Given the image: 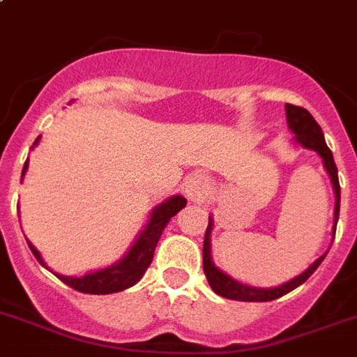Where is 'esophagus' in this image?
Instances as JSON below:
<instances>
[{"label":"esophagus","instance_id":"1","mask_svg":"<svg viewBox=\"0 0 357 357\" xmlns=\"http://www.w3.org/2000/svg\"><path fill=\"white\" fill-rule=\"evenodd\" d=\"M184 190L190 200H193V202H204L208 195H210L211 184L208 181V176H204L202 173H195V175H191L185 181Z\"/></svg>","mask_w":357,"mask_h":357}]
</instances>
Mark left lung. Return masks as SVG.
Wrapping results in <instances>:
<instances>
[{
	"label": "left lung",
	"instance_id": "left-lung-1",
	"mask_svg": "<svg viewBox=\"0 0 357 357\" xmlns=\"http://www.w3.org/2000/svg\"><path fill=\"white\" fill-rule=\"evenodd\" d=\"M287 122L290 131L296 135L294 140L297 144H301L306 149H314L323 160V166H325L326 173L331 176L332 188H334L335 193V208H334V234H335V225H337V219H340V200H341V191H340V178H337V167H335L334 157H332V151L328 149L325 142V137H323V131H321L319 123L314 120L306 109L299 107V105L287 104ZM211 229H213V220L210 219V225L206 228L204 235V246H202V263H204V273L206 279L210 282L211 290L217 294V296H222L226 299H234V301H273V299H279L284 294L291 291L294 288L301 287L306 279L310 278L312 273L316 272L317 266L323 263V259L326 257L321 255L319 259H316L310 266L306 268L301 275H297L291 281L284 282L281 287L275 288H257L250 287V284H243V282L235 281L225 273L222 270L213 264V259H211Z\"/></svg>",
	"mask_w": 357,
	"mask_h": 357
}]
</instances>
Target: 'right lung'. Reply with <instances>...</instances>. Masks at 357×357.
Here are the masks:
<instances>
[{
  "label": "right lung",
  "mask_w": 357,
  "mask_h": 357,
  "mask_svg": "<svg viewBox=\"0 0 357 357\" xmlns=\"http://www.w3.org/2000/svg\"><path fill=\"white\" fill-rule=\"evenodd\" d=\"M40 138L41 137H38L34 140V146L40 142ZM26 167H29V162H25V166H23L22 181ZM185 202L188 200L184 197L175 195L172 199L160 202L158 206H155L151 211V217L147 220L146 228L140 231L135 244L123 255V259L116 261L111 266L102 268L98 272L85 273L82 278H69V275H60V273H54V275L61 282H66L67 287L75 288V290L82 291V294H94V296H100V294L105 296V294H114V291H122L126 288H131L132 284H137L142 279V275L146 273L149 264H151L153 253H155V248H157V243L158 238H160L162 231L167 226V222L172 220V217H175L184 208ZM29 248L34 253V257L40 261V264L45 266L40 252L31 243H29Z\"/></svg>",
  "instance_id": "1"
}]
</instances>
